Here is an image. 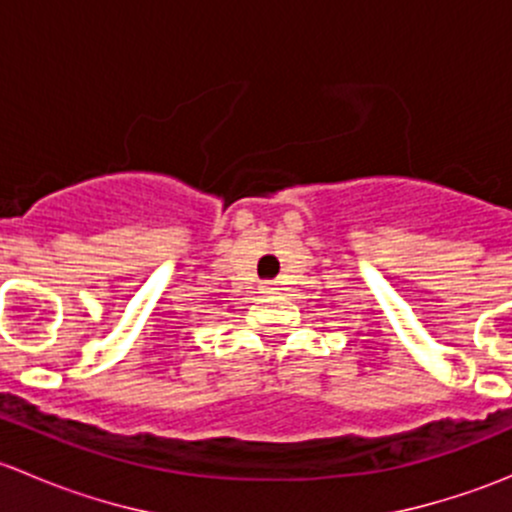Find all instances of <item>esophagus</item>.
I'll return each mask as SVG.
<instances>
[{
    "mask_svg": "<svg viewBox=\"0 0 512 512\" xmlns=\"http://www.w3.org/2000/svg\"><path fill=\"white\" fill-rule=\"evenodd\" d=\"M260 289H262V292H265V294H270V292H275V282H262V285H260Z\"/></svg>",
    "mask_w": 512,
    "mask_h": 512,
    "instance_id": "esophagus-1",
    "label": "esophagus"
}]
</instances>
